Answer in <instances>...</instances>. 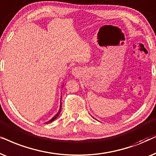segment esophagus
Here are the masks:
<instances>
[{
  "mask_svg": "<svg viewBox=\"0 0 156 156\" xmlns=\"http://www.w3.org/2000/svg\"><path fill=\"white\" fill-rule=\"evenodd\" d=\"M72 73H73V75H78L80 73V70L78 69V68H73V69Z\"/></svg>",
  "mask_w": 156,
  "mask_h": 156,
  "instance_id": "esophagus-1",
  "label": "esophagus"
}]
</instances>
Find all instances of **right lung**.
<instances>
[{"label": "right lung", "instance_id": "right-lung-1", "mask_svg": "<svg viewBox=\"0 0 156 156\" xmlns=\"http://www.w3.org/2000/svg\"><path fill=\"white\" fill-rule=\"evenodd\" d=\"M61 105H60V109H59V111H58V113L56 114V115H55V116H54V117L52 118V119H51L49 120V121H48V122H46V123H51V122H53L54 120L55 119H56L57 118V117H58V115H59V114H60V113H61Z\"/></svg>", "mask_w": 156, "mask_h": 156}]
</instances>
